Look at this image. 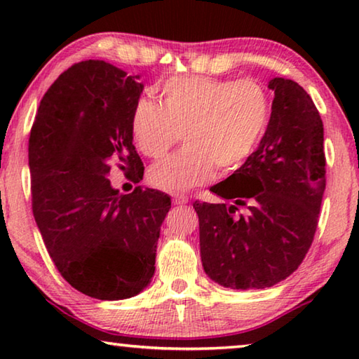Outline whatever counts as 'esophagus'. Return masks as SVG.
<instances>
[{
  "label": "esophagus",
  "mask_w": 359,
  "mask_h": 359,
  "mask_svg": "<svg viewBox=\"0 0 359 359\" xmlns=\"http://www.w3.org/2000/svg\"><path fill=\"white\" fill-rule=\"evenodd\" d=\"M172 203H174L175 205L187 204V203H188V196H185V194H174V196H172Z\"/></svg>",
  "instance_id": "1"
}]
</instances>
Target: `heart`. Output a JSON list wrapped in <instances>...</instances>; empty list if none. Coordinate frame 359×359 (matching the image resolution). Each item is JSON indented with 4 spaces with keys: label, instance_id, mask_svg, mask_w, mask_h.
<instances>
[{
    "label": "heart",
    "instance_id": "heart-1",
    "mask_svg": "<svg viewBox=\"0 0 359 359\" xmlns=\"http://www.w3.org/2000/svg\"><path fill=\"white\" fill-rule=\"evenodd\" d=\"M269 118V95L258 82L179 76L161 85V104L147 96L136 100L131 131L150 158L166 155L185 133V147L149 169L158 190L184 193L209 182L217 169L238 171L257 150Z\"/></svg>",
    "mask_w": 359,
    "mask_h": 359
}]
</instances>
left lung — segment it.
Returning a JSON list of instances; mask_svg holds the SVG:
<instances>
[{"instance_id":"1","label":"left lung","mask_w":359,"mask_h":359,"mask_svg":"<svg viewBox=\"0 0 359 359\" xmlns=\"http://www.w3.org/2000/svg\"><path fill=\"white\" fill-rule=\"evenodd\" d=\"M272 112L258 149L210 188L229 204L194 203L203 267L224 288L274 287L312 245L326 187L323 121L299 83L274 77Z\"/></svg>"}]
</instances>
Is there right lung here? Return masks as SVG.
<instances>
[{
    "label": "right lung",
    "mask_w": 359,
    "mask_h": 359,
    "mask_svg": "<svg viewBox=\"0 0 359 359\" xmlns=\"http://www.w3.org/2000/svg\"><path fill=\"white\" fill-rule=\"evenodd\" d=\"M139 76L102 60L60 74L42 96L28 142L33 215L53 263L71 287L101 301L128 299L155 274L168 194L139 185L121 194L114 163L139 184L131 111Z\"/></svg>",
    "instance_id": "add662e5"
}]
</instances>
